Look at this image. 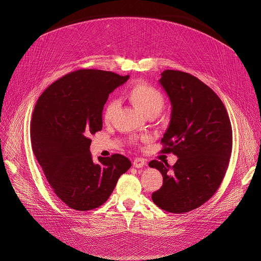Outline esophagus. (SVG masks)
<instances>
[{
  "label": "esophagus",
  "instance_id": "esophagus-1",
  "mask_svg": "<svg viewBox=\"0 0 261 261\" xmlns=\"http://www.w3.org/2000/svg\"><path fill=\"white\" fill-rule=\"evenodd\" d=\"M144 165H146V161L142 158H135L133 161V166L135 168H142Z\"/></svg>",
  "mask_w": 261,
  "mask_h": 261
}]
</instances>
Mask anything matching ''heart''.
I'll return each mask as SVG.
<instances>
[{"mask_svg": "<svg viewBox=\"0 0 261 261\" xmlns=\"http://www.w3.org/2000/svg\"><path fill=\"white\" fill-rule=\"evenodd\" d=\"M127 97L146 116L158 115L165 106V97L155 87L145 81L135 82L127 90ZM116 100H110L103 109L102 117L105 121H111L117 111Z\"/></svg>", "mask_w": 261, "mask_h": 261, "instance_id": "1", "label": "heart"}]
</instances>
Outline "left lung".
I'll return each instance as SVG.
<instances>
[{"label":"left lung","mask_w":261,"mask_h":261,"mask_svg":"<svg viewBox=\"0 0 261 261\" xmlns=\"http://www.w3.org/2000/svg\"><path fill=\"white\" fill-rule=\"evenodd\" d=\"M160 84L172 105L162 152L179 159L173 166L149 163L163 175L151 198L160 208L183 214L208 201L221 185L231 154V125L222 100L197 77L166 70Z\"/></svg>","instance_id":"obj_1"}]
</instances>
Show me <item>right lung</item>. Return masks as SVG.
I'll return each mask as SVG.
<instances>
[{
	"label": "right lung",
	"instance_id": "right-lung-1",
	"mask_svg": "<svg viewBox=\"0 0 261 261\" xmlns=\"http://www.w3.org/2000/svg\"><path fill=\"white\" fill-rule=\"evenodd\" d=\"M129 75L78 70L51 84L39 97L31 120L32 147L49 186L68 207L87 212L111 196L130 167L115 153L94 162L89 136L102 129V110Z\"/></svg>",
	"mask_w": 261,
	"mask_h": 261
}]
</instances>
